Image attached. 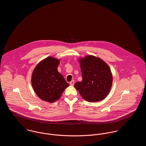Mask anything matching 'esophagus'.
<instances>
[{"label": "esophagus", "mask_w": 146, "mask_h": 146, "mask_svg": "<svg viewBox=\"0 0 146 146\" xmlns=\"http://www.w3.org/2000/svg\"><path fill=\"white\" fill-rule=\"evenodd\" d=\"M74 80H72L70 82V85H72V86H73V85H74Z\"/></svg>", "instance_id": "obj_1"}]
</instances>
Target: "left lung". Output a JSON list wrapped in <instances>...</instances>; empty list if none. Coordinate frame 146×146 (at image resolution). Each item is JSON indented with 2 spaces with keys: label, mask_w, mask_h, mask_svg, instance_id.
I'll return each mask as SVG.
<instances>
[{
  "label": "left lung",
  "mask_w": 146,
  "mask_h": 146,
  "mask_svg": "<svg viewBox=\"0 0 146 146\" xmlns=\"http://www.w3.org/2000/svg\"><path fill=\"white\" fill-rule=\"evenodd\" d=\"M82 82H77L74 87L82 97L89 102L104 99L111 88L113 77L110 68L101 59L89 55L80 60Z\"/></svg>",
  "instance_id": "1"
}]
</instances>
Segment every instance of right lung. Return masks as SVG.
<instances>
[{"label":"right lung","instance_id":"obj_1","mask_svg":"<svg viewBox=\"0 0 146 146\" xmlns=\"http://www.w3.org/2000/svg\"><path fill=\"white\" fill-rule=\"evenodd\" d=\"M60 61L52 57L42 60L35 68L32 84L38 96L45 101L54 102L59 99L69 86L57 70Z\"/></svg>","mask_w":146,"mask_h":146}]
</instances>
